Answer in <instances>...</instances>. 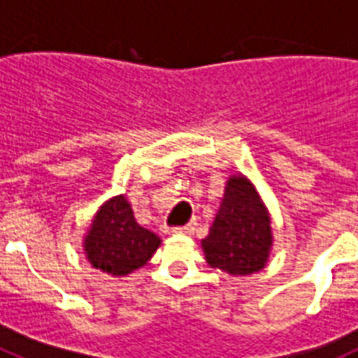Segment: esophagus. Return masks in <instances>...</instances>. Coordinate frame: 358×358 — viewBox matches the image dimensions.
<instances>
[{"instance_id":"esophagus-1","label":"esophagus","mask_w":358,"mask_h":358,"mask_svg":"<svg viewBox=\"0 0 358 358\" xmlns=\"http://www.w3.org/2000/svg\"><path fill=\"white\" fill-rule=\"evenodd\" d=\"M194 229H196V222H188L185 226H179V228L173 229V234H185V235H192Z\"/></svg>"}]
</instances>
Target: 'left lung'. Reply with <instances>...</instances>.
I'll use <instances>...</instances> for the list:
<instances>
[{"label": "left lung", "mask_w": 358, "mask_h": 358, "mask_svg": "<svg viewBox=\"0 0 358 358\" xmlns=\"http://www.w3.org/2000/svg\"><path fill=\"white\" fill-rule=\"evenodd\" d=\"M273 245L271 218L246 177H229L209 235L201 241L205 259L229 274H252L265 267Z\"/></svg>", "instance_id": "left-lung-1"}]
</instances>
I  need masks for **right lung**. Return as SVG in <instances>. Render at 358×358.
<instances>
[{"mask_svg": "<svg viewBox=\"0 0 358 358\" xmlns=\"http://www.w3.org/2000/svg\"><path fill=\"white\" fill-rule=\"evenodd\" d=\"M159 245V235L136 222L124 196H115L102 205L84 241L91 265L112 276H124L143 267Z\"/></svg>", "mask_w": 358, "mask_h": 358, "instance_id": "obj_1", "label": "right lung"}]
</instances>
